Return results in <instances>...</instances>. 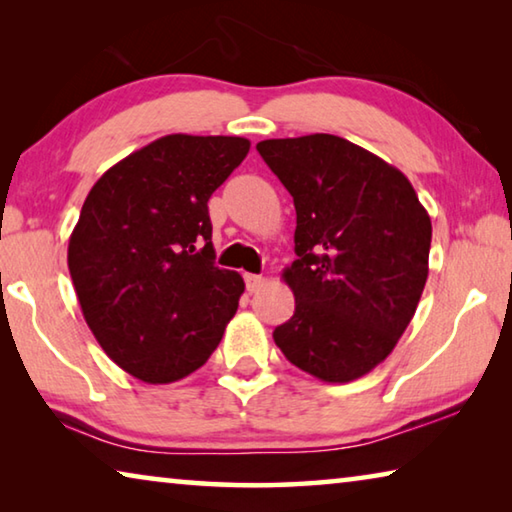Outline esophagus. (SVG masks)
I'll return each instance as SVG.
<instances>
[{
  "mask_svg": "<svg viewBox=\"0 0 512 512\" xmlns=\"http://www.w3.org/2000/svg\"><path fill=\"white\" fill-rule=\"evenodd\" d=\"M244 280H246V289H248L250 293H255V291H259V289L264 287V277H262V275L246 273V275H244Z\"/></svg>",
  "mask_w": 512,
  "mask_h": 512,
  "instance_id": "esophagus-1",
  "label": "esophagus"
}]
</instances>
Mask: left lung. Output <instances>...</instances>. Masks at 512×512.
I'll list each match as a JSON object with an SVG mask.
<instances>
[{
	"label": "left lung",
	"instance_id": "1",
	"mask_svg": "<svg viewBox=\"0 0 512 512\" xmlns=\"http://www.w3.org/2000/svg\"><path fill=\"white\" fill-rule=\"evenodd\" d=\"M257 151L296 205L298 259L282 273L296 311L275 345L329 384L368 375L418 309L429 214L400 169L343 137L264 140Z\"/></svg>",
	"mask_w": 512,
	"mask_h": 512
}]
</instances>
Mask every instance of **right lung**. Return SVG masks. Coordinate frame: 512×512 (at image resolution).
<instances>
[{"mask_svg":"<svg viewBox=\"0 0 512 512\" xmlns=\"http://www.w3.org/2000/svg\"><path fill=\"white\" fill-rule=\"evenodd\" d=\"M246 137L164 135L110 167L85 198L67 266L103 352L146 384L192 375L221 343L246 284L214 266L207 201Z\"/></svg>","mask_w":512,"mask_h":512,"instance_id":"add662e5","label":"right lung"}]
</instances>
